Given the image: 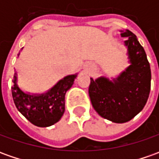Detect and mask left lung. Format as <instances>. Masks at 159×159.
Segmentation results:
<instances>
[{
    "label": "left lung",
    "instance_id": "obj_1",
    "mask_svg": "<svg viewBox=\"0 0 159 159\" xmlns=\"http://www.w3.org/2000/svg\"><path fill=\"white\" fill-rule=\"evenodd\" d=\"M127 37L130 65L116 80L90 78L89 95L92 106L103 118L114 123L131 120L143 110L151 90L152 72L143 48L129 30L121 31Z\"/></svg>",
    "mask_w": 159,
    "mask_h": 159
}]
</instances>
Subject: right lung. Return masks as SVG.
I'll use <instances>...</instances> for the list:
<instances>
[{
  "instance_id": "1",
  "label": "right lung",
  "mask_w": 159,
  "mask_h": 159,
  "mask_svg": "<svg viewBox=\"0 0 159 159\" xmlns=\"http://www.w3.org/2000/svg\"><path fill=\"white\" fill-rule=\"evenodd\" d=\"M76 75H68L60 80L47 93L30 95L22 92L14 76L12 97L17 110L31 124L38 127H48L61 119L65 111V94L70 89Z\"/></svg>"
}]
</instances>
